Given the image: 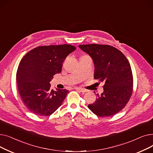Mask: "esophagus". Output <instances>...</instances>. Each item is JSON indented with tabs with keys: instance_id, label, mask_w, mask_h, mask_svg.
Returning <instances> with one entry per match:
<instances>
[{
	"instance_id": "obj_1",
	"label": "esophagus",
	"mask_w": 153,
	"mask_h": 153,
	"mask_svg": "<svg viewBox=\"0 0 153 153\" xmlns=\"http://www.w3.org/2000/svg\"><path fill=\"white\" fill-rule=\"evenodd\" d=\"M74 89L79 92H81L82 93H85L86 92H87V91L86 89H82V88H79V87H75Z\"/></svg>"
}]
</instances>
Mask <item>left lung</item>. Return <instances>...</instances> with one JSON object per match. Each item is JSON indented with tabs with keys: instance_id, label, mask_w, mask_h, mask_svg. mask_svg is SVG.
I'll return each mask as SVG.
<instances>
[{
	"instance_id": "left-lung-1",
	"label": "left lung",
	"mask_w": 153,
	"mask_h": 153,
	"mask_svg": "<svg viewBox=\"0 0 153 153\" xmlns=\"http://www.w3.org/2000/svg\"><path fill=\"white\" fill-rule=\"evenodd\" d=\"M90 55L95 65L94 79L103 82V92L88 105L100 117L114 115L121 111L130 100L133 90V77L129 61L114 46L107 45H80Z\"/></svg>"
}]
</instances>
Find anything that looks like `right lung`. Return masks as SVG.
<instances>
[{
    "mask_svg": "<svg viewBox=\"0 0 153 153\" xmlns=\"http://www.w3.org/2000/svg\"><path fill=\"white\" fill-rule=\"evenodd\" d=\"M75 50L71 45L42 46L23 56L16 79L24 105L31 113L49 116L61 105L69 91H54L50 82L54 75L60 73L63 61Z\"/></svg>",
    "mask_w": 153,
    "mask_h": 153,
    "instance_id": "obj_1",
    "label": "right lung"
}]
</instances>
